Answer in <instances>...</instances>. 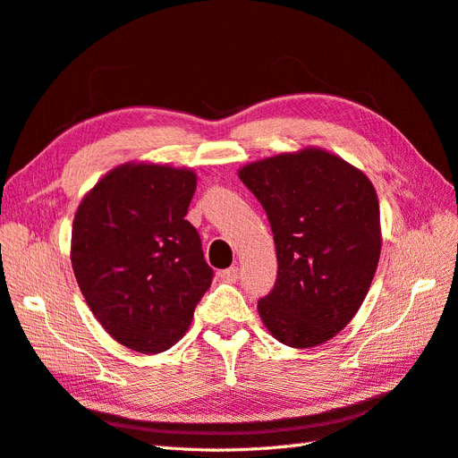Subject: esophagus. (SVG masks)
<instances>
[{"mask_svg": "<svg viewBox=\"0 0 458 458\" xmlns=\"http://www.w3.org/2000/svg\"><path fill=\"white\" fill-rule=\"evenodd\" d=\"M219 276H221V279H224L225 283H237V281H239V267L233 266V267H229V269H224V271L219 273Z\"/></svg>", "mask_w": 458, "mask_h": 458, "instance_id": "34e87169", "label": "esophagus"}]
</instances>
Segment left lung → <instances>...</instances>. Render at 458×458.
<instances>
[{"label":"left lung","mask_w":458,"mask_h":458,"mask_svg":"<svg viewBox=\"0 0 458 458\" xmlns=\"http://www.w3.org/2000/svg\"><path fill=\"white\" fill-rule=\"evenodd\" d=\"M239 177L269 217L279 263L273 290L258 301L263 325L290 348L328 342L361 308L378 267L374 185L318 147L244 164Z\"/></svg>","instance_id":"8db88e82"}]
</instances>
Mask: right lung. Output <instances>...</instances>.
<instances>
[{
    "mask_svg": "<svg viewBox=\"0 0 458 458\" xmlns=\"http://www.w3.org/2000/svg\"><path fill=\"white\" fill-rule=\"evenodd\" d=\"M195 189L189 168L126 162L78 206L74 276L97 321L128 350H170L212 284L199 233L185 219Z\"/></svg>",
    "mask_w": 458,
    "mask_h": 458,
    "instance_id": "1",
    "label": "right lung"
}]
</instances>
